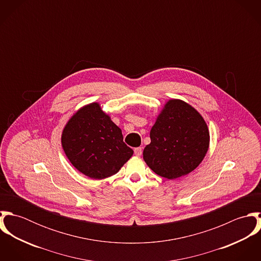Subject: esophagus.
<instances>
[{
  "label": "esophagus",
  "mask_w": 261,
  "mask_h": 261,
  "mask_svg": "<svg viewBox=\"0 0 261 261\" xmlns=\"http://www.w3.org/2000/svg\"><path fill=\"white\" fill-rule=\"evenodd\" d=\"M142 153H143V149L142 148H136L135 149V154L136 155L140 156V155H142Z\"/></svg>",
  "instance_id": "esophagus-1"
}]
</instances>
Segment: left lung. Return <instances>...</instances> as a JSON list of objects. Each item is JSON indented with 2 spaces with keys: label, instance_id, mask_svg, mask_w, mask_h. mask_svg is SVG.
Instances as JSON below:
<instances>
[{
  "label": "left lung",
  "instance_id": "obj_1",
  "mask_svg": "<svg viewBox=\"0 0 261 261\" xmlns=\"http://www.w3.org/2000/svg\"><path fill=\"white\" fill-rule=\"evenodd\" d=\"M144 160L159 176L177 179L194 171L209 148V130L202 115L180 99L169 100L149 133Z\"/></svg>",
  "mask_w": 261,
  "mask_h": 261
}]
</instances>
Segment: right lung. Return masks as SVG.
Returning a JSON list of instances; mask_svg holds the SVG:
<instances>
[{
	"label": "right lung",
	"mask_w": 261,
	"mask_h": 261,
	"mask_svg": "<svg viewBox=\"0 0 261 261\" xmlns=\"http://www.w3.org/2000/svg\"><path fill=\"white\" fill-rule=\"evenodd\" d=\"M61 143L75 168L96 180L116 174L134 153L123 143L121 129L96 102L83 107L69 119Z\"/></svg>",
	"instance_id": "right-lung-1"
}]
</instances>
